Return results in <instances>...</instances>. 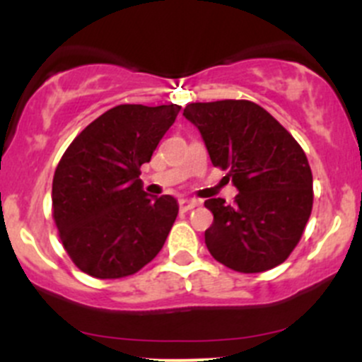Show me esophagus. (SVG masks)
Here are the masks:
<instances>
[{
    "mask_svg": "<svg viewBox=\"0 0 362 362\" xmlns=\"http://www.w3.org/2000/svg\"><path fill=\"white\" fill-rule=\"evenodd\" d=\"M199 206L198 202H194V199H182L180 203H178V208H180V211H189L192 210V208Z\"/></svg>",
    "mask_w": 362,
    "mask_h": 362,
    "instance_id": "34e87169",
    "label": "esophagus"
}]
</instances>
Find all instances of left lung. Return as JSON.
Returning <instances> with one entry per match:
<instances>
[{
	"label": "left lung",
	"mask_w": 362,
	"mask_h": 362,
	"mask_svg": "<svg viewBox=\"0 0 362 362\" xmlns=\"http://www.w3.org/2000/svg\"><path fill=\"white\" fill-rule=\"evenodd\" d=\"M202 133L215 168L238 189L235 203L211 198L214 224L204 243L215 261L240 273L282 264L301 240L312 214L313 178L293 134L247 100L189 103L184 110Z\"/></svg>",
	"instance_id": "8db88e82"
}]
</instances>
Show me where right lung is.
Wrapping results in <instances>:
<instances>
[{"instance_id": "obj_1", "label": "right lung", "mask_w": 362, "mask_h": 362, "mask_svg": "<svg viewBox=\"0 0 362 362\" xmlns=\"http://www.w3.org/2000/svg\"><path fill=\"white\" fill-rule=\"evenodd\" d=\"M178 105H119L89 124L56 168L52 217L80 272L101 280L134 275L163 249L175 198H151L140 168L177 119Z\"/></svg>"}]
</instances>
